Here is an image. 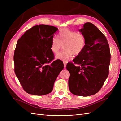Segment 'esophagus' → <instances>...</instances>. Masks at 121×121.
Listing matches in <instances>:
<instances>
[{
  "label": "esophagus",
  "instance_id": "esophagus-1",
  "mask_svg": "<svg viewBox=\"0 0 121 121\" xmlns=\"http://www.w3.org/2000/svg\"><path fill=\"white\" fill-rule=\"evenodd\" d=\"M66 63H67V62H65V61H63V64H64V67L65 68L66 67Z\"/></svg>",
  "mask_w": 121,
  "mask_h": 121
}]
</instances>
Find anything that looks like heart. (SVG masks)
<instances>
[{
  "label": "heart",
  "mask_w": 121,
  "mask_h": 121,
  "mask_svg": "<svg viewBox=\"0 0 121 121\" xmlns=\"http://www.w3.org/2000/svg\"><path fill=\"white\" fill-rule=\"evenodd\" d=\"M58 38H52L50 49L55 54L59 52L63 47L65 49L59 53L56 59L66 62L74 55L81 53L86 46V39L83 34L69 29H62L59 32Z\"/></svg>",
  "instance_id": "b5f03b06"
}]
</instances>
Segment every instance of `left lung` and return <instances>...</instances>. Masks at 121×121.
<instances>
[{
	"label": "left lung",
	"mask_w": 121,
	"mask_h": 121,
	"mask_svg": "<svg viewBox=\"0 0 121 121\" xmlns=\"http://www.w3.org/2000/svg\"><path fill=\"white\" fill-rule=\"evenodd\" d=\"M85 37L86 46L76 56L73 63H68L70 74L69 88L71 93L89 96L98 92L109 75L110 50L106 36L91 23L87 22L79 30ZM74 64L80 65L76 67Z\"/></svg>",
	"instance_id": "obj_1"
}]
</instances>
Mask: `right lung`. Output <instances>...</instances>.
I'll return each mask as SVG.
<instances>
[{"label": "right lung", "mask_w": 121, "mask_h": 121, "mask_svg": "<svg viewBox=\"0 0 121 121\" xmlns=\"http://www.w3.org/2000/svg\"><path fill=\"white\" fill-rule=\"evenodd\" d=\"M58 28L48 25H35L18 39L14 53V72L24 91L42 96L52 91L54 83L64 68L53 59L51 41Z\"/></svg>", "instance_id": "add662e5"}]
</instances>
